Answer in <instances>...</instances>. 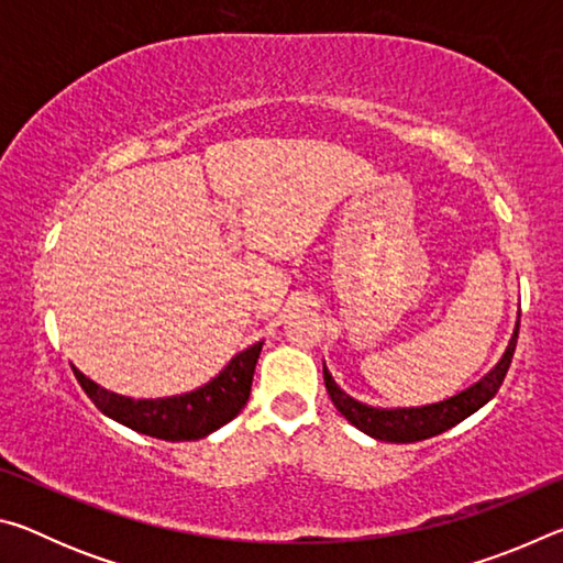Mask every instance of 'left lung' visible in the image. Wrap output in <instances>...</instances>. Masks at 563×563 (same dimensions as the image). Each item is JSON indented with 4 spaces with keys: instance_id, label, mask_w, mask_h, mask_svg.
Returning <instances> with one entry per match:
<instances>
[{
    "instance_id": "8db88e82",
    "label": "left lung",
    "mask_w": 563,
    "mask_h": 563,
    "mask_svg": "<svg viewBox=\"0 0 563 563\" xmlns=\"http://www.w3.org/2000/svg\"><path fill=\"white\" fill-rule=\"evenodd\" d=\"M519 318H517V325H514V335L509 340V345L504 350V355L499 357L497 365H494L489 373L479 379V383L462 389L460 395H454L450 399H442V402L424 405V407H395V409L369 407L365 402H357L355 397H350L345 389H340V385L332 379L330 369L325 367V362H322V377H325L328 395L332 399V405L338 407V412L345 417L350 424H355L360 432L375 437L379 442L407 444V442L430 440L434 434L452 430L454 424H460L462 419L474 415L476 409L487 405L489 399L499 393L504 377H507V369L511 365L514 350H517Z\"/></svg>"
}]
</instances>
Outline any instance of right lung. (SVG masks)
Segmentation results:
<instances>
[{"instance_id":"1","label":"right lung","mask_w":563,"mask_h":563,"mask_svg":"<svg viewBox=\"0 0 563 563\" xmlns=\"http://www.w3.org/2000/svg\"><path fill=\"white\" fill-rule=\"evenodd\" d=\"M263 342H255L228 362L211 383L194 389V393L158 397V399H133L103 389L81 369H74L84 393L103 415L117 419L119 424L133 432L156 437L166 442H190L203 440L241 412L251 397L255 362L261 357Z\"/></svg>"}]
</instances>
